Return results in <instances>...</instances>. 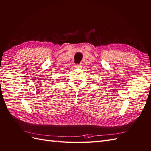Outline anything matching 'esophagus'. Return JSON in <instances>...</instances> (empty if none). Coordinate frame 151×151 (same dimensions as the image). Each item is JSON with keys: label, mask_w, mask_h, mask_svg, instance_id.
<instances>
[{"label": "esophagus", "mask_w": 151, "mask_h": 151, "mask_svg": "<svg viewBox=\"0 0 151 151\" xmlns=\"http://www.w3.org/2000/svg\"><path fill=\"white\" fill-rule=\"evenodd\" d=\"M76 67H77V68H81L82 66H81V63H79V64H76Z\"/></svg>", "instance_id": "34e87169"}]
</instances>
